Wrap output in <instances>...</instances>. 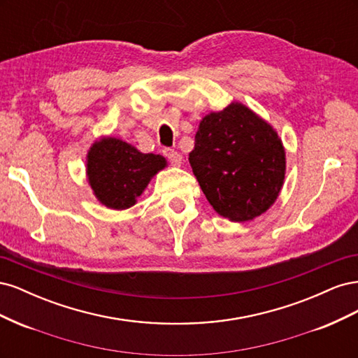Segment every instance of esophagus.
<instances>
[{"label": "esophagus", "mask_w": 358, "mask_h": 358, "mask_svg": "<svg viewBox=\"0 0 358 358\" xmlns=\"http://www.w3.org/2000/svg\"><path fill=\"white\" fill-rule=\"evenodd\" d=\"M162 152H164L166 158L171 162V164H175V166H180L182 164V155L179 152H176L175 149L166 148L164 150H162Z\"/></svg>", "instance_id": "obj_1"}]
</instances>
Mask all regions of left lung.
I'll return each mask as SVG.
<instances>
[{"label":"left lung","instance_id":"1","mask_svg":"<svg viewBox=\"0 0 358 358\" xmlns=\"http://www.w3.org/2000/svg\"><path fill=\"white\" fill-rule=\"evenodd\" d=\"M189 164L212 208L245 222L276 201L285 179V149L272 125L245 104L231 103L201 119Z\"/></svg>","mask_w":358,"mask_h":358}]
</instances>
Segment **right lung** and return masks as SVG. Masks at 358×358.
<instances>
[{
    "instance_id": "add662e5",
    "label": "right lung",
    "mask_w": 358,
    "mask_h": 358,
    "mask_svg": "<svg viewBox=\"0 0 358 358\" xmlns=\"http://www.w3.org/2000/svg\"><path fill=\"white\" fill-rule=\"evenodd\" d=\"M166 166L164 157L140 152L116 137L96 140L86 155V175L94 196L115 210L134 206L150 179Z\"/></svg>"
}]
</instances>
